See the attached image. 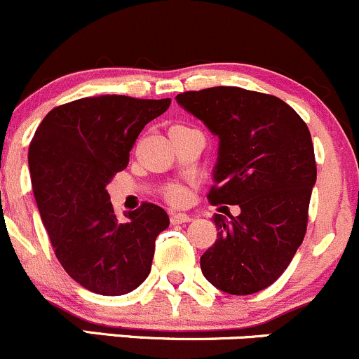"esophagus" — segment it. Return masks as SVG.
Segmentation results:
<instances>
[{"instance_id": "1", "label": "esophagus", "mask_w": 359, "mask_h": 359, "mask_svg": "<svg viewBox=\"0 0 359 359\" xmlns=\"http://www.w3.org/2000/svg\"><path fill=\"white\" fill-rule=\"evenodd\" d=\"M170 220H172V224H187V222H191L192 218L186 213H172Z\"/></svg>"}]
</instances>
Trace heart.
Instances as JSON below:
<instances>
[{
    "instance_id": "1",
    "label": "heart",
    "mask_w": 359,
    "mask_h": 359,
    "mask_svg": "<svg viewBox=\"0 0 359 359\" xmlns=\"http://www.w3.org/2000/svg\"><path fill=\"white\" fill-rule=\"evenodd\" d=\"M184 129H189V127L179 126V123H177V126L170 127L168 132L172 134V132L184 130ZM165 198H167L168 201L172 203V205H184V203H186V199H187V189H186V187H182V186H172V187H168L167 191H165Z\"/></svg>"
}]
</instances>
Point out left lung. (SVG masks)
<instances>
[{
  "instance_id": "left-lung-1",
  "label": "left lung",
  "mask_w": 359,
  "mask_h": 359,
  "mask_svg": "<svg viewBox=\"0 0 359 359\" xmlns=\"http://www.w3.org/2000/svg\"><path fill=\"white\" fill-rule=\"evenodd\" d=\"M177 103L218 135L211 205H239V217L215 215L217 241L201 256L206 280L233 296L273 284L306 233L315 151L308 126L271 94L218 86L177 94Z\"/></svg>"
}]
</instances>
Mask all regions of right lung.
<instances>
[{
    "label": "right lung",
    "mask_w": 359,
    "mask_h": 359,
    "mask_svg": "<svg viewBox=\"0 0 359 359\" xmlns=\"http://www.w3.org/2000/svg\"><path fill=\"white\" fill-rule=\"evenodd\" d=\"M168 107L170 97H82L53 108L30 141L32 191L55 255L90 292L122 296L149 275L154 241L170 224L167 211L142 203L118 220L107 186L129 165L146 123Z\"/></svg>",
    "instance_id": "right-lung-1"
}]
</instances>
